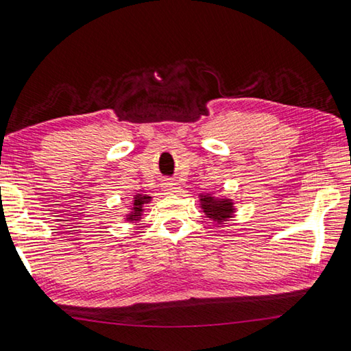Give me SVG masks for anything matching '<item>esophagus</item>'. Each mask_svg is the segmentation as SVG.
<instances>
[{
	"instance_id": "34e87169",
	"label": "esophagus",
	"mask_w": 351,
	"mask_h": 351,
	"mask_svg": "<svg viewBox=\"0 0 351 351\" xmlns=\"http://www.w3.org/2000/svg\"><path fill=\"white\" fill-rule=\"evenodd\" d=\"M164 190L165 192H169V193H176V192H180V186H178V184L175 182V181H171V180H167L165 181L164 184Z\"/></svg>"
}]
</instances>
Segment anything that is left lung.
<instances>
[{
	"mask_svg": "<svg viewBox=\"0 0 351 351\" xmlns=\"http://www.w3.org/2000/svg\"><path fill=\"white\" fill-rule=\"evenodd\" d=\"M199 201L202 212L206 213L207 218L218 222V224H224L227 219L232 218L234 210H237L233 206V201L228 199V197L212 196L207 193L199 195Z\"/></svg>",
	"mask_w": 351,
	"mask_h": 351,
	"instance_id": "1",
	"label": "left lung"
}]
</instances>
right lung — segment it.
I'll return each mask as SVG.
<instances>
[{"instance_id": "right-lung-1", "label": "right lung", "mask_w": 351, "mask_h": 351, "mask_svg": "<svg viewBox=\"0 0 351 351\" xmlns=\"http://www.w3.org/2000/svg\"><path fill=\"white\" fill-rule=\"evenodd\" d=\"M152 201V196L149 195H135L133 196V202H132V212L127 215V221H139L141 215L144 212L145 204H149Z\"/></svg>"}]
</instances>
